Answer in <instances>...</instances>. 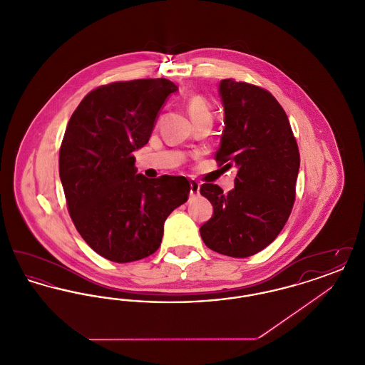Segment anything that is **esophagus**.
I'll list each match as a JSON object with an SVG mask.
<instances>
[{"label":"esophagus","mask_w":365,"mask_h":365,"mask_svg":"<svg viewBox=\"0 0 365 365\" xmlns=\"http://www.w3.org/2000/svg\"><path fill=\"white\" fill-rule=\"evenodd\" d=\"M200 194V183L197 180H190V195Z\"/></svg>","instance_id":"34e87169"}]
</instances>
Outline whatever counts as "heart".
<instances>
[{
    "label": "heart",
    "instance_id": "obj_1",
    "mask_svg": "<svg viewBox=\"0 0 365 365\" xmlns=\"http://www.w3.org/2000/svg\"><path fill=\"white\" fill-rule=\"evenodd\" d=\"M187 109L192 122L201 118H212L210 106L202 96H192L187 103Z\"/></svg>",
    "mask_w": 365,
    "mask_h": 365
}]
</instances>
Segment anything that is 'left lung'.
Masks as SVG:
<instances>
[{
  "label": "left lung",
  "mask_w": 365,
  "mask_h": 365,
  "mask_svg": "<svg viewBox=\"0 0 365 365\" xmlns=\"http://www.w3.org/2000/svg\"><path fill=\"white\" fill-rule=\"evenodd\" d=\"M219 93L226 127L215 157L238 173L227 194L213 183L201 186L213 215L200 234L209 249L243 259L274 242L286 225L294 205L299 152L287 115L269 91L225 79Z\"/></svg>",
  "instance_id": "left-lung-1"
}]
</instances>
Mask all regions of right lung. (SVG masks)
Instances as JSON below:
<instances>
[{
    "mask_svg": "<svg viewBox=\"0 0 365 365\" xmlns=\"http://www.w3.org/2000/svg\"><path fill=\"white\" fill-rule=\"evenodd\" d=\"M178 86L168 79L113 82L90 91L71 116L58 173L71 219L106 260L131 262L158 249L164 222L189 198L185 176L148 179L133 152L148 143L160 108Z\"/></svg>",
    "mask_w": 365,
    "mask_h": 365,
    "instance_id": "right-lung-1",
    "label": "right lung"
}]
</instances>
